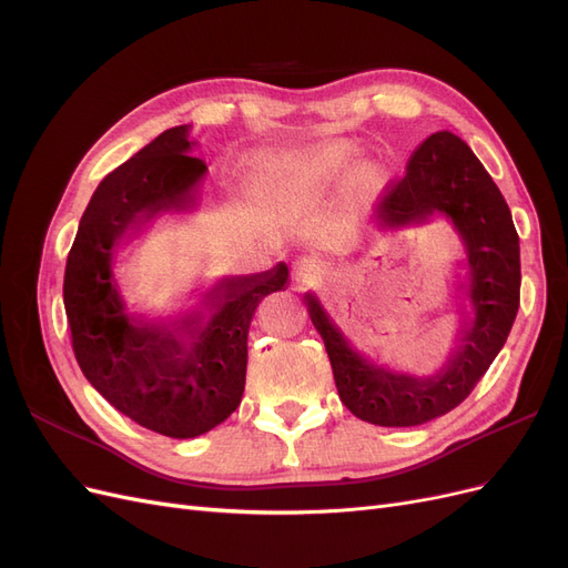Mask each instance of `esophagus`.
<instances>
[{
    "mask_svg": "<svg viewBox=\"0 0 568 568\" xmlns=\"http://www.w3.org/2000/svg\"><path fill=\"white\" fill-rule=\"evenodd\" d=\"M294 280L298 286H315L324 280V272L311 261H301L294 265Z\"/></svg>",
    "mask_w": 568,
    "mask_h": 568,
    "instance_id": "esophagus-1",
    "label": "esophagus"
}]
</instances>
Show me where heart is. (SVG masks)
Masks as SVG:
<instances>
[{"label":"heart","mask_w":568,"mask_h":568,"mask_svg":"<svg viewBox=\"0 0 568 568\" xmlns=\"http://www.w3.org/2000/svg\"><path fill=\"white\" fill-rule=\"evenodd\" d=\"M353 159V149L338 142L320 144L315 149L286 153L274 163L277 178L296 189H324L336 184L346 173Z\"/></svg>","instance_id":"obj_1"}]
</instances>
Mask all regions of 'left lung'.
<instances>
[{
  "instance_id": "left-lung-1",
  "label": "left lung",
  "mask_w": 568,
  "mask_h": 568,
  "mask_svg": "<svg viewBox=\"0 0 568 568\" xmlns=\"http://www.w3.org/2000/svg\"><path fill=\"white\" fill-rule=\"evenodd\" d=\"M443 213L467 246L474 322L436 379H412L369 365L338 334L315 296L307 311L324 338L341 403L357 419L379 426H419L455 409L505 346L519 311V234L509 205L474 151L453 132H436L415 149L407 175L376 205L386 227Z\"/></svg>"
}]
</instances>
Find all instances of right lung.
<instances>
[{
	"label": "right lung",
	"mask_w": 568,
	"mask_h": 568,
	"mask_svg": "<svg viewBox=\"0 0 568 568\" xmlns=\"http://www.w3.org/2000/svg\"><path fill=\"white\" fill-rule=\"evenodd\" d=\"M186 125L170 128L97 186L65 261L63 303L73 353L88 382L151 432L194 438L225 422L246 386L255 307L286 284L280 263L253 277L220 282L205 301L213 317L182 322L192 341L130 324L118 301L111 257L132 225L189 199L205 163L192 156Z\"/></svg>",
	"instance_id": "obj_1"
}]
</instances>
